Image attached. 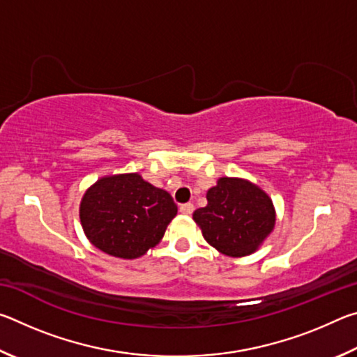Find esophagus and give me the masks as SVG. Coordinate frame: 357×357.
<instances>
[{"label": "esophagus", "mask_w": 357, "mask_h": 357, "mask_svg": "<svg viewBox=\"0 0 357 357\" xmlns=\"http://www.w3.org/2000/svg\"><path fill=\"white\" fill-rule=\"evenodd\" d=\"M193 209H195V206H193L192 203H184V204H181V206H179L181 213L185 214V215H190L193 213Z\"/></svg>", "instance_id": "obj_1"}]
</instances>
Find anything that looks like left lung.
I'll list each match as a JSON object with an SVG mask.
<instances>
[{
    "label": "left lung",
    "mask_w": 357,
    "mask_h": 357,
    "mask_svg": "<svg viewBox=\"0 0 357 357\" xmlns=\"http://www.w3.org/2000/svg\"><path fill=\"white\" fill-rule=\"evenodd\" d=\"M208 204L193 213L203 238L231 258L255 253L275 227V208L261 187L223 176L206 193Z\"/></svg>",
    "instance_id": "left-lung-1"
}]
</instances>
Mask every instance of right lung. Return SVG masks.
Returning a JSON list of instances; mask_svg holds the SVG:
<instances>
[{
    "label": "right lung",
    "mask_w": 357,
    "mask_h": 357,
    "mask_svg": "<svg viewBox=\"0 0 357 357\" xmlns=\"http://www.w3.org/2000/svg\"><path fill=\"white\" fill-rule=\"evenodd\" d=\"M178 206L170 193L138 173L108 174L96 181L80 202L82 228L96 249L135 259L160 243Z\"/></svg>",
    "instance_id": "1"
}]
</instances>
